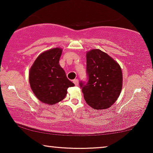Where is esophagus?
I'll use <instances>...</instances> for the list:
<instances>
[{
    "label": "esophagus",
    "instance_id": "1",
    "mask_svg": "<svg viewBox=\"0 0 153 153\" xmlns=\"http://www.w3.org/2000/svg\"><path fill=\"white\" fill-rule=\"evenodd\" d=\"M73 82H74V83L76 85H77L79 84V80L77 79H74V80H73Z\"/></svg>",
    "mask_w": 153,
    "mask_h": 153
}]
</instances>
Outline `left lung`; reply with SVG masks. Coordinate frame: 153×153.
I'll return each instance as SVG.
<instances>
[{"instance_id": "obj_1", "label": "left lung", "mask_w": 153, "mask_h": 153, "mask_svg": "<svg viewBox=\"0 0 153 153\" xmlns=\"http://www.w3.org/2000/svg\"><path fill=\"white\" fill-rule=\"evenodd\" d=\"M88 81L80 87L86 103L95 109H106L115 103L123 85L122 70L119 64L100 49L86 53Z\"/></svg>"}]
</instances>
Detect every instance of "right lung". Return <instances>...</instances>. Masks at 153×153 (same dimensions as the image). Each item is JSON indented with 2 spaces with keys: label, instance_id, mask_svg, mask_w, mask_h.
<instances>
[{
  "label": "right lung",
  "instance_id": "right-lung-1",
  "mask_svg": "<svg viewBox=\"0 0 153 153\" xmlns=\"http://www.w3.org/2000/svg\"><path fill=\"white\" fill-rule=\"evenodd\" d=\"M62 51L60 48H53L43 52L30 69L31 89L37 99L45 104H55L62 101L68 88L74 85L59 65Z\"/></svg>",
  "mask_w": 153,
  "mask_h": 153
}]
</instances>
